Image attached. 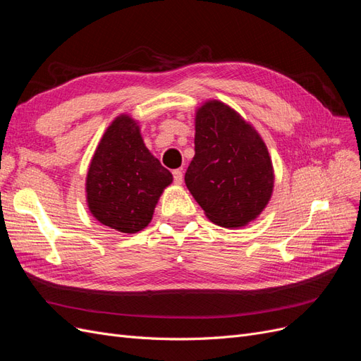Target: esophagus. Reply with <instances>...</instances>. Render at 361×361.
Here are the masks:
<instances>
[{
  "instance_id": "34e87169",
  "label": "esophagus",
  "mask_w": 361,
  "mask_h": 361,
  "mask_svg": "<svg viewBox=\"0 0 361 361\" xmlns=\"http://www.w3.org/2000/svg\"><path fill=\"white\" fill-rule=\"evenodd\" d=\"M173 179H174V183L180 185L183 182V173H182V170H174L173 171Z\"/></svg>"
}]
</instances>
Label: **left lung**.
Returning <instances> with one entry per match:
<instances>
[{
	"mask_svg": "<svg viewBox=\"0 0 361 361\" xmlns=\"http://www.w3.org/2000/svg\"><path fill=\"white\" fill-rule=\"evenodd\" d=\"M195 155L185 183L218 226L243 227L265 209L274 170L257 130L233 108L207 101L195 113Z\"/></svg>",
	"mask_w": 361,
	"mask_h": 361,
	"instance_id": "8db88e82",
	"label": "left lung"
}]
</instances>
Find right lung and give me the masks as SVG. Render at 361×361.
<instances>
[{
  "label": "right lung",
  "mask_w": 361,
  "mask_h": 361,
  "mask_svg": "<svg viewBox=\"0 0 361 361\" xmlns=\"http://www.w3.org/2000/svg\"><path fill=\"white\" fill-rule=\"evenodd\" d=\"M171 182V173L146 147L138 123L120 114L94 150L85 179L87 204L101 224L137 233L147 227Z\"/></svg>",
  "instance_id": "obj_1"
}]
</instances>
